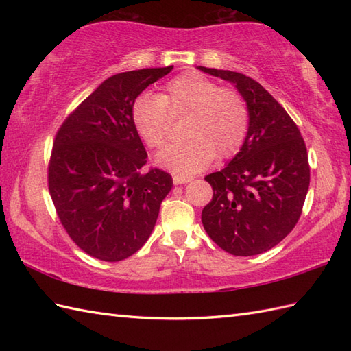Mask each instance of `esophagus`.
I'll return each mask as SVG.
<instances>
[{"label":"esophagus","mask_w":351,"mask_h":351,"mask_svg":"<svg viewBox=\"0 0 351 351\" xmlns=\"http://www.w3.org/2000/svg\"><path fill=\"white\" fill-rule=\"evenodd\" d=\"M191 181L190 176H182V175H173V182L176 185H181V184H187Z\"/></svg>","instance_id":"esophagus-1"}]
</instances>
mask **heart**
<instances>
[{"mask_svg":"<svg viewBox=\"0 0 351 351\" xmlns=\"http://www.w3.org/2000/svg\"><path fill=\"white\" fill-rule=\"evenodd\" d=\"M170 114L187 116L182 130L187 138L158 156L160 166L176 175L196 173L215 155L229 158L247 136L249 108L243 96L197 72L170 80L161 95L141 93L131 107L134 128L155 151L167 143Z\"/></svg>","mask_w":351,"mask_h":351,"instance_id":"1","label":"heart"}]
</instances>
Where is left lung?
<instances>
[{
	"label": "left lung",
	"mask_w": 351,
	"mask_h": 351,
	"mask_svg": "<svg viewBox=\"0 0 351 351\" xmlns=\"http://www.w3.org/2000/svg\"><path fill=\"white\" fill-rule=\"evenodd\" d=\"M235 84L249 108L244 143L225 169L205 176L213 199L202 211L211 240L235 256L274 247L300 219L309 189L306 145L293 119L258 81L199 66Z\"/></svg>",
	"instance_id": "8db88e82"
}]
</instances>
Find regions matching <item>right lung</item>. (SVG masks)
I'll list each match as a JSON object with an SVG mask.
<instances>
[{"label":"right lung","instance_id":"1","mask_svg":"<svg viewBox=\"0 0 351 351\" xmlns=\"http://www.w3.org/2000/svg\"><path fill=\"white\" fill-rule=\"evenodd\" d=\"M173 69L151 68L107 78L64 119L48 164V189L64 230L96 259L117 263L151 235L173 181L145 170L146 149L131 121L137 96Z\"/></svg>","mask_w":351,"mask_h":351}]
</instances>
